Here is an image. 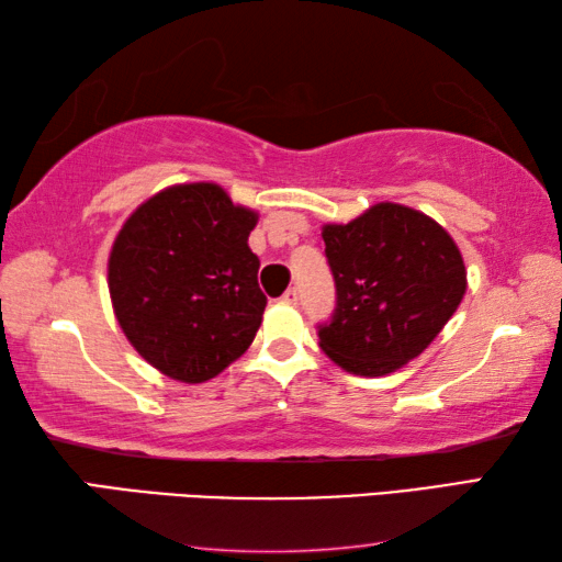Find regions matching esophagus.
I'll return each mask as SVG.
<instances>
[{
	"mask_svg": "<svg viewBox=\"0 0 562 562\" xmlns=\"http://www.w3.org/2000/svg\"><path fill=\"white\" fill-rule=\"evenodd\" d=\"M282 304H290V307H294V304H297L300 302V292L297 290H294V288H290L288 292H284L282 294V300H280Z\"/></svg>",
	"mask_w": 562,
	"mask_h": 562,
	"instance_id": "obj_1",
	"label": "esophagus"
}]
</instances>
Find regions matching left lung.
<instances>
[{
  "mask_svg": "<svg viewBox=\"0 0 562 562\" xmlns=\"http://www.w3.org/2000/svg\"><path fill=\"white\" fill-rule=\"evenodd\" d=\"M322 240L337 310L319 347L355 376H386L416 359L453 317L469 288L453 237L422 211L376 203Z\"/></svg>",
  "mask_w": 562,
  "mask_h": 562,
  "instance_id": "left-lung-1",
  "label": "left lung"
}]
</instances>
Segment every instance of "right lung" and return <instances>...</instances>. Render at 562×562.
<instances>
[{
    "mask_svg": "<svg viewBox=\"0 0 562 562\" xmlns=\"http://www.w3.org/2000/svg\"><path fill=\"white\" fill-rule=\"evenodd\" d=\"M258 217L201 180L158 190L121 225L109 252L113 315L160 374L203 384L252 345L268 304L247 245Z\"/></svg>",
    "mask_w": 562,
    "mask_h": 562,
    "instance_id": "add662e5",
    "label": "right lung"
}]
</instances>
